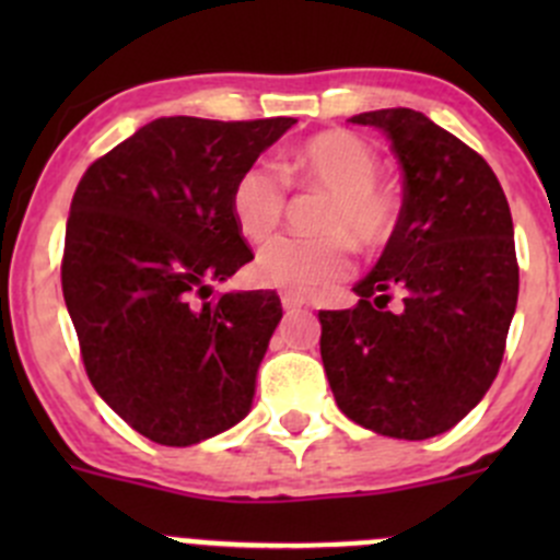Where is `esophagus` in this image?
I'll return each instance as SVG.
<instances>
[{
	"mask_svg": "<svg viewBox=\"0 0 560 560\" xmlns=\"http://www.w3.org/2000/svg\"><path fill=\"white\" fill-rule=\"evenodd\" d=\"M281 306H284V312H295V308L306 306V298L292 295V292H281Z\"/></svg>",
	"mask_w": 560,
	"mask_h": 560,
	"instance_id": "obj_1",
	"label": "esophagus"
}]
</instances>
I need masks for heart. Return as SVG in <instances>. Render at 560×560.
Here are the masks:
<instances>
[{"instance_id": "obj_1", "label": "heart", "mask_w": 560, "mask_h": 560, "mask_svg": "<svg viewBox=\"0 0 560 560\" xmlns=\"http://www.w3.org/2000/svg\"><path fill=\"white\" fill-rule=\"evenodd\" d=\"M380 156L358 135L327 129L298 145L279 173L268 165H248L235 175L230 213L248 244H265L287 211V184L327 191L316 217V238H279L254 259L257 284L292 295H312L352 270V241L360 248H380L400 224V197L380 178Z\"/></svg>"}]
</instances>
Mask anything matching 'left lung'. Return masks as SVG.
Instances as JSON below:
<instances>
[{
  "label": "left lung",
  "mask_w": 560,
  "mask_h": 560,
  "mask_svg": "<svg viewBox=\"0 0 560 560\" xmlns=\"http://www.w3.org/2000/svg\"><path fill=\"white\" fill-rule=\"evenodd\" d=\"M404 167L400 224L358 306L319 312V352L349 420L393 439L439 436L493 385L517 306L510 202L488 162L409 107L360 113ZM400 291L401 308L386 303Z\"/></svg>",
  "instance_id": "8db88e82"
}]
</instances>
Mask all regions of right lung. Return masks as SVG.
<instances>
[{
  "label": "right lung",
  "instance_id": "obj_1",
  "mask_svg": "<svg viewBox=\"0 0 560 560\" xmlns=\"http://www.w3.org/2000/svg\"><path fill=\"white\" fill-rule=\"evenodd\" d=\"M298 118L171 116L94 160L72 195L61 292L89 382L165 447L228 431L281 319L276 292H224L254 254L230 213L244 167Z\"/></svg>",
  "mask_w": 560,
  "mask_h": 560
}]
</instances>
